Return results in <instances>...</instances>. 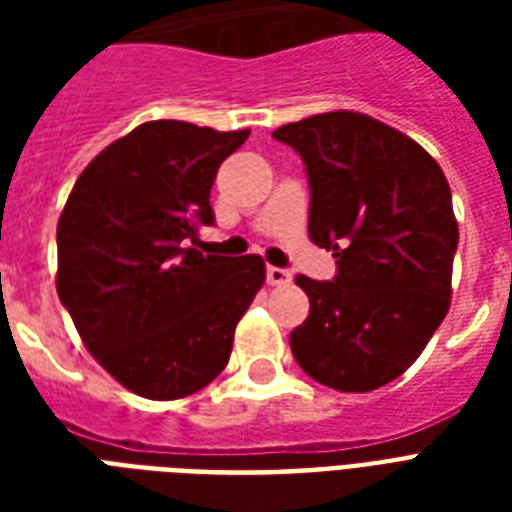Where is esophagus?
Returning <instances> with one entry per match:
<instances>
[{"instance_id":"obj_1","label":"esophagus","mask_w":512,"mask_h":512,"mask_svg":"<svg viewBox=\"0 0 512 512\" xmlns=\"http://www.w3.org/2000/svg\"><path fill=\"white\" fill-rule=\"evenodd\" d=\"M289 281H292V273H289L287 268H276V265L268 268V284H271V287H287Z\"/></svg>"}]
</instances>
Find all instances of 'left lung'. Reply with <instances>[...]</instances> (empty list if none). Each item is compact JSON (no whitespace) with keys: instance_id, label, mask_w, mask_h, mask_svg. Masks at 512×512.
I'll return each mask as SVG.
<instances>
[{"instance_id":"1","label":"left lung","mask_w":512,"mask_h":512,"mask_svg":"<svg viewBox=\"0 0 512 512\" xmlns=\"http://www.w3.org/2000/svg\"><path fill=\"white\" fill-rule=\"evenodd\" d=\"M273 138L305 162L308 236L337 260L335 281L295 279L311 313L289 335L292 353L327 388H382L449 311L460 231L444 170L404 132L356 111L308 116Z\"/></svg>"}]
</instances>
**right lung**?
<instances>
[{"label":"right lung","mask_w":512,"mask_h":512,"mask_svg":"<svg viewBox=\"0 0 512 512\" xmlns=\"http://www.w3.org/2000/svg\"><path fill=\"white\" fill-rule=\"evenodd\" d=\"M249 130L159 119L103 148L58 220V297L98 364L127 390L175 401L223 372L265 281L260 255H201L209 191Z\"/></svg>","instance_id":"right-lung-1"}]
</instances>
